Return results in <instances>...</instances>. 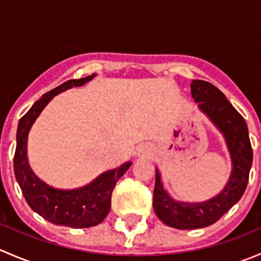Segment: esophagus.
Wrapping results in <instances>:
<instances>
[{"instance_id": "1", "label": "esophagus", "mask_w": 261, "mask_h": 261, "mask_svg": "<svg viewBox=\"0 0 261 261\" xmlns=\"http://www.w3.org/2000/svg\"><path fill=\"white\" fill-rule=\"evenodd\" d=\"M145 152H147V149H140V150H139V154H145Z\"/></svg>"}]
</instances>
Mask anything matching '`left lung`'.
<instances>
[{"instance_id": "1", "label": "left lung", "mask_w": 261, "mask_h": 261, "mask_svg": "<svg viewBox=\"0 0 261 261\" xmlns=\"http://www.w3.org/2000/svg\"><path fill=\"white\" fill-rule=\"evenodd\" d=\"M191 89L192 97L198 102L199 109L225 136L232 160V172L227 186L220 194L201 203H187L174 201L168 196L156 169L152 199L154 211L165 225L180 230H194L212 225L238 203L246 189L252 164V147L243 116L210 82L193 81Z\"/></svg>"}]
</instances>
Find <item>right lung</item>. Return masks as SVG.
<instances>
[{"label":"right lung","instance_id":"obj_1","mask_svg":"<svg viewBox=\"0 0 261 261\" xmlns=\"http://www.w3.org/2000/svg\"><path fill=\"white\" fill-rule=\"evenodd\" d=\"M93 75L81 80H70L43 94L18 121L16 150L14 156V170L18 186L29 206L49 222L73 228L92 227L106 218L111 208V194L117 180L130 168L131 163H125L120 168L105 172L91 184L72 191L54 189L41 181L33 173L26 156V143L31 125L44 107L54 96L72 87L83 86Z\"/></svg>","mask_w":261,"mask_h":261}]
</instances>
